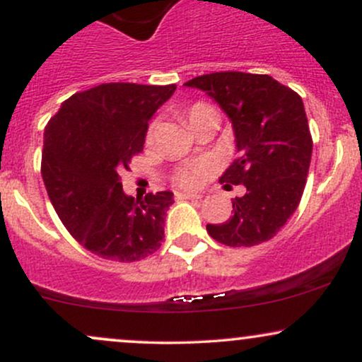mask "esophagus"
Here are the masks:
<instances>
[{
  "label": "esophagus",
  "instance_id": "34e87169",
  "mask_svg": "<svg viewBox=\"0 0 362 362\" xmlns=\"http://www.w3.org/2000/svg\"><path fill=\"white\" fill-rule=\"evenodd\" d=\"M201 194L194 192H175V199H201Z\"/></svg>",
  "mask_w": 362,
  "mask_h": 362
}]
</instances>
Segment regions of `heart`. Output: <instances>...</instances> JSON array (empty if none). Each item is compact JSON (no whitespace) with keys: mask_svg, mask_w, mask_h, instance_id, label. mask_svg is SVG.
<instances>
[{"mask_svg":"<svg viewBox=\"0 0 362 362\" xmlns=\"http://www.w3.org/2000/svg\"><path fill=\"white\" fill-rule=\"evenodd\" d=\"M216 112L213 107L207 105V103H194L192 107H189V110H187L185 117L189 120V124H192L195 119L201 117V115H206V114H213ZM155 134H156V122H151L148 126V131H146V143L151 144L153 139H155ZM207 163L204 161H197V163H189V165H184V167L177 168L175 173H173V182L178 187H184V189H195V187L201 185L202 178L207 175Z\"/></svg>","mask_w":362,"mask_h":362,"instance_id":"b5f03b06","label":"heart"}]
</instances>
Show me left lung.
Wrapping results in <instances>:
<instances>
[{
  "instance_id": "obj_1",
  "label": "left lung",
  "mask_w": 362,
  "mask_h": 362,
  "mask_svg": "<svg viewBox=\"0 0 362 362\" xmlns=\"http://www.w3.org/2000/svg\"><path fill=\"white\" fill-rule=\"evenodd\" d=\"M185 86L206 91L228 114L238 158L219 182L247 187L233 216L207 224V233L228 247L267 242L298 209L308 177L313 141L301 97L269 74L242 71L202 74Z\"/></svg>"
}]
</instances>
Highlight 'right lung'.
Instances as JSON below:
<instances>
[{
	"label": "right lung",
	"mask_w": 362,
	"mask_h": 362,
	"mask_svg": "<svg viewBox=\"0 0 362 362\" xmlns=\"http://www.w3.org/2000/svg\"><path fill=\"white\" fill-rule=\"evenodd\" d=\"M177 85L102 83L62 102L44 131V185L78 243L107 260L136 262L160 248L168 190L134 199L120 173L143 151L148 120Z\"/></svg>",
	"instance_id": "1"
}]
</instances>
